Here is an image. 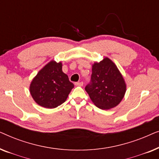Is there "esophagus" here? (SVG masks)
<instances>
[{
	"label": "esophagus",
	"mask_w": 159,
	"mask_h": 159,
	"mask_svg": "<svg viewBox=\"0 0 159 159\" xmlns=\"http://www.w3.org/2000/svg\"><path fill=\"white\" fill-rule=\"evenodd\" d=\"M75 84L76 86H82L83 85V82H75Z\"/></svg>",
	"instance_id": "obj_1"
}]
</instances>
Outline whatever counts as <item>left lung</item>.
<instances>
[{
    "instance_id": "8db88e82",
    "label": "left lung",
    "mask_w": 159,
    "mask_h": 159,
    "mask_svg": "<svg viewBox=\"0 0 159 159\" xmlns=\"http://www.w3.org/2000/svg\"><path fill=\"white\" fill-rule=\"evenodd\" d=\"M85 90L98 108L108 110L120 103L127 84L116 65L105 57L93 64L91 82L85 87Z\"/></svg>"
}]
</instances>
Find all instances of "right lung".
Listing matches in <instances>:
<instances>
[{
    "label": "right lung",
    "instance_id": "obj_1",
    "mask_svg": "<svg viewBox=\"0 0 159 159\" xmlns=\"http://www.w3.org/2000/svg\"><path fill=\"white\" fill-rule=\"evenodd\" d=\"M73 88L74 84L63 72L62 63L51 60L32 79L30 92L39 106L54 108L66 101Z\"/></svg>",
    "mask_w": 159,
    "mask_h": 159
}]
</instances>
